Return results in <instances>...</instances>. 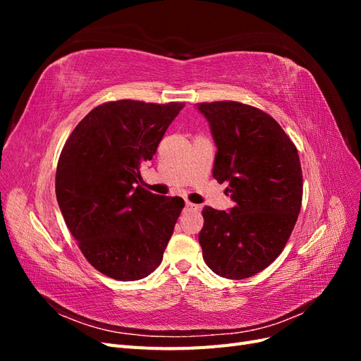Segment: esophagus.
Listing matches in <instances>:
<instances>
[{
    "label": "esophagus",
    "instance_id": "esophagus-1",
    "mask_svg": "<svg viewBox=\"0 0 361 361\" xmlns=\"http://www.w3.org/2000/svg\"><path fill=\"white\" fill-rule=\"evenodd\" d=\"M185 207H187V209H191V211H197L200 206L194 204V203H191V202H187V203H185Z\"/></svg>",
    "mask_w": 361,
    "mask_h": 361
}]
</instances>
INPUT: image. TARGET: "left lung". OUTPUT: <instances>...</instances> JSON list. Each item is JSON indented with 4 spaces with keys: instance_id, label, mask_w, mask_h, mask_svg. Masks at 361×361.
Returning <instances> with one entry per match:
<instances>
[{
    "instance_id": "obj_1",
    "label": "left lung",
    "mask_w": 361,
    "mask_h": 361,
    "mask_svg": "<svg viewBox=\"0 0 361 361\" xmlns=\"http://www.w3.org/2000/svg\"><path fill=\"white\" fill-rule=\"evenodd\" d=\"M216 154L212 176L228 182L233 207L204 206L199 235L203 259L216 276L241 280L269 267L285 248L302 200L298 150L259 108L235 101L197 104Z\"/></svg>"
}]
</instances>
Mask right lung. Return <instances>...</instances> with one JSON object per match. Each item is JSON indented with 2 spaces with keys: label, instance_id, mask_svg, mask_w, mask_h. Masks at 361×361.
<instances>
[{
  "label": "right lung",
  "instance_id": "right-lung-1",
  "mask_svg": "<svg viewBox=\"0 0 361 361\" xmlns=\"http://www.w3.org/2000/svg\"><path fill=\"white\" fill-rule=\"evenodd\" d=\"M185 106L182 102H106L76 125L56 173L60 211L84 257L120 281L147 277L161 264L180 197L141 188L140 169Z\"/></svg>",
  "mask_w": 361,
  "mask_h": 361
}]
</instances>
